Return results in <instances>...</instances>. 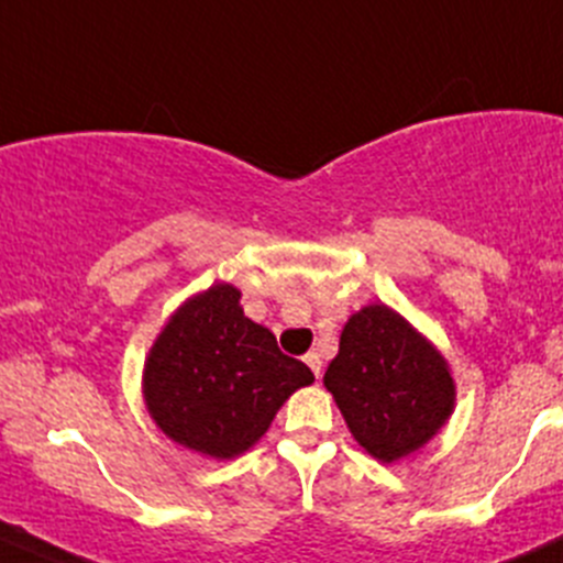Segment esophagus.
<instances>
[{"instance_id":"obj_1","label":"esophagus","mask_w":563,"mask_h":563,"mask_svg":"<svg viewBox=\"0 0 563 563\" xmlns=\"http://www.w3.org/2000/svg\"><path fill=\"white\" fill-rule=\"evenodd\" d=\"M305 365H308L310 371H313V376H316V378H321V367H323V362H321V356L316 354V351H310V354H305Z\"/></svg>"}]
</instances>
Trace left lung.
Returning a JSON list of instances; mask_svg holds the SVG:
<instances>
[{"label":"left lung","mask_w":563,"mask_h":563,"mask_svg":"<svg viewBox=\"0 0 563 563\" xmlns=\"http://www.w3.org/2000/svg\"><path fill=\"white\" fill-rule=\"evenodd\" d=\"M356 444L378 463L422 450L455 411L450 362L389 305H367L345 321L338 356L323 373Z\"/></svg>","instance_id":"8db88e82"}]
</instances>
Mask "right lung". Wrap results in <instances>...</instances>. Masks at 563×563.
<instances>
[{"mask_svg":"<svg viewBox=\"0 0 563 563\" xmlns=\"http://www.w3.org/2000/svg\"><path fill=\"white\" fill-rule=\"evenodd\" d=\"M242 291L214 283L179 305L144 362L146 411L185 450L214 460L245 455L283 402L316 382L305 362L250 321Z\"/></svg>","mask_w":563,"mask_h":563,"instance_id":"right-lung-1","label":"right lung"}]
</instances>
